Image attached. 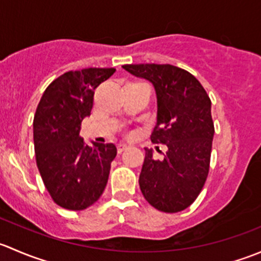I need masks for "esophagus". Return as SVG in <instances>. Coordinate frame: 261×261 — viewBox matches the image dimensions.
Returning a JSON list of instances; mask_svg holds the SVG:
<instances>
[{
	"instance_id": "34e87169",
	"label": "esophagus",
	"mask_w": 261,
	"mask_h": 261,
	"mask_svg": "<svg viewBox=\"0 0 261 261\" xmlns=\"http://www.w3.org/2000/svg\"><path fill=\"white\" fill-rule=\"evenodd\" d=\"M128 147V145H126V144H118L117 145V152H122V151H125L126 149H127Z\"/></svg>"
}]
</instances>
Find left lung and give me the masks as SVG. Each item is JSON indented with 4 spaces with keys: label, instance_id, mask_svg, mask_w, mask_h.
I'll use <instances>...</instances> for the list:
<instances>
[{
    "label": "left lung",
    "instance_id": "8db88e82",
    "mask_svg": "<svg viewBox=\"0 0 261 261\" xmlns=\"http://www.w3.org/2000/svg\"><path fill=\"white\" fill-rule=\"evenodd\" d=\"M122 68L154 86L158 114L151 141L168 147L163 160H155L152 150L145 149L141 193L159 211H183L196 201L208 175L215 134L211 99L194 75L174 65Z\"/></svg>",
    "mask_w": 261,
    "mask_h": 261
}]
</instances>
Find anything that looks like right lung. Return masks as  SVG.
I'll list each match as a JSON object with an SVG mask.
<instances>
[{"instance_id":"add662e5","label":"right lung","mask_w":261,"mask_h":261,"mask_svg":"<svg viewBox=\"0 0 261 261\" xmlns=\"http://www.w3.org/2000/svg\"><path fill=\"white\" fill-rule=\"evenodd\" d=\"M115 72V68H86L64 73L49 84L36 109V165L53 201L65 210L92 206L109 180L116 146H89L80 133L83 118L91 115L94 89Z\"/></svg>"}]
</instances>
